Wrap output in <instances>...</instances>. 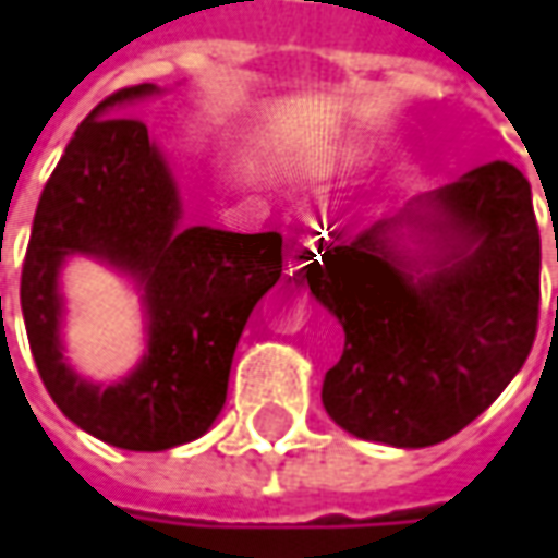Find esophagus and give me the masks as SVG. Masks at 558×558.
Wrapping results in <instances>:
<instances>
[{
  "label": "esophagus",
  "instance_id": "obj_1",
  "mask_svg": "<svg viewBox=\"0 0 558 558\" xmlns=\"http://www.w3.org/2000/svg\"><path fill=\"white\" fill-rule=\"evenodd\" d=\"M310 258H313V255H310L306 248H296V252L290 255V268H293V271H300V268H306V262H310Z\"/></svg>",
  "mask_w": 558,
  "mask_h": 558
}]
</instances>
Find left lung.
Listing matches in <instances>:
<instances>
[{
    "label": "left lung",
    "mask_w": 558,
    "mask_h": 558,
    "mask_svg": "<svg viewBox=\"0 0 558 558\" xmlns=\"http://www.w3.org/2000/svg\"><path fill=\"white\" fill-rule=\"evenodd\" d=\"M319 252L306 283L345 336L323 407L345 433L436 446L523 368L539 319V229L513 165L469 170Z\"/></svg>",
    "instance_id": "obj_1"
}]
</instances>
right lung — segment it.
<instances>
[{
  "label": "right lung",
  "instance_id": "obj_1",
  "mask_svg": "<svg viewBox=\"0 0 558 558\" xmlns=\"http://www.w3.org/2000/svg\"><path fill=\"white\" fill-rule=\"evenodd\" d=\"M158 93L155 83L125 86L80 122L38 199L22 268V313L45 388L70 423L132 452L193 442L216 423L242 329L283 265L280 232L183 226L161 145L125 116ZM70 257L125 274L143 296L146 355L112 386L83 379L65 359L59 275Z\"/></svg>",
  "mask_w": 558,
  "mask_h": 558
}]
</instances>
